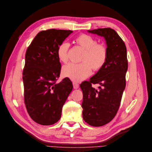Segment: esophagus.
Wrapping results in <instances>:
<instances>
[{
  "label": "esophagus",
  "mask_w": 152,
  "mask_h": 152,
  "mask_svg": "<svg viewBox=\"0 0 152 152\" xmlns=\"http://www.w3.org/2000/svg\"><path fill=\"white\" fill-rule=\"evenodd\" d=\"M73 88L77 89L79 87V85L78 83H77L76 82H73Z\"/></svg>",
  "instance_id": "esophagus-1"
}]
</instances>
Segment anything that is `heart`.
<instances>
[{
    "instance_id": "heart-1",
    "label": "heart",
    "mask_w": 152,
    "mask_h": 152,
    "mask_svg": "<svg viewBox=\"0 0 152 152\" xmlns=\"http://www.w3.org/2000/svg\"><path fill=\"white\" fill-rule=\"evenodd\" d=\"M74 42L83 49L80 58V63H68L62 68V75L73 81L79 82L88 77L92 72L98 71L107 61L108 49L103 44L97 43L93 37L85 34L77 36ZM70 44L63 42L58 45L57 56L59 60L65 63L68 60Z\"/></svg>"
}]
</instances>
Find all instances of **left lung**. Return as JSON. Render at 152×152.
<instances>
[{"label":"left lung","instance_id":"8db88e82","mask_svg":"<svg viewBox=\"0 0 152 152\" xmlns=\"http://www.w3.org/2000/svg\"><path fill=\"white\" fill-rule=\"evenodd\" d=\"M104 37L107 41L108 58L104 65L80 87L83 93L82 117L89 125L103 126L116 115L125 89L128 68L125 43L117 32L110 28L88 30ZM94 84H99L95 89Z\"/></svg>","mask_w":152,"mask_h":152}]
</instances>
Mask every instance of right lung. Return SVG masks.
<instances>
[{
    "label": "right lung",
    "mask_w": 152,
    "mask_h": 152,
    "mask_svg": "<svg viewBox=\"0 0 152 152\" xmlns=\"http://www.w3.org/2000/svg\"><path fill=\"white\" fill-rule=\"evenodd\" d=\"M72 32L42 30L26 49L23 71L25 104L31 118L40 125H53L59 120L63 106L73 89L68 79L56 82L61 68L57 49Z\"/></svg>",
    "instance_id": "1"
}]
</instances>
